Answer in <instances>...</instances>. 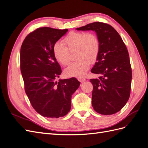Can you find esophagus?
Listing matches in <instances>:
<instances>
[{
    "label": "esophagus",
    "instance_id": "obj_1",
    "mask_svg": "<svg viewBox=\"0 0 148 148\" xmlns=\"http://www.w3.org/2000/svg\"><path fill=\"white\" fill-rule=\"evenodd\" d=\"M78 79L79 80V82H80L81 83L83 82L84 81H85V78H78Z\"/></svg>",
    "mask_w": 148,
    "mask_h": 148
}]
</instances>
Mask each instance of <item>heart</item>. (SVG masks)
<instances>
[{"label":"heart","instance_id":"1","mask_svg":"<svg viewBox=\"0 0 148 148\" xmlns=\"http://www.w3.org/2000/svg\"><path fill=\"white\" fill-rule=\"evenodd\" d=\"M62 43H55L53 47V55L58 63L66 66L70 62V53L75 52L77 61L64 71L66 77L82 78L89 69L90 63L97 60L99 51V42L93 33L71 32Z\"/></svg>","mask_w":148,"mask_h":148}]
</instances>
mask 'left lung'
Masks as SVG:
<instances>
[{
  "label": "left lung",
  "mask_w": 148,
  "mask_h": 148,
  "mask_svg": "<svg viewBox=\"0 0 148 148\" xmlns=\"http://www.w3.org/2000/svg\"><path fill=\"white\" fill-rule=\"evenodd\" d=\"M77 30L95 31L99 42L98 57L91 71L99 76L90 79L93 85V109L104 115L117 113L128 101L132 79L125 43L118 32L107 23L93 22Z\"/></svg>",
  "instance_id": "left-lung-1"
}]
</instances>
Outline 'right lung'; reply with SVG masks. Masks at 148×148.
<instances>
[{
	"label": "right lung",
	"instance_id": "add662e5",
	"mask_svg": "<svg viewBox=\"0 0 148 148\" xmlns=\"http://www.w3.org/2000/svg\"><path fill=\"white\" fill-rule=\"evenodd\" d=\"M68 29L41 27L28 35L21 49V70L32 106L44 117L58 118L71 109V96L80 82L75 78L59 79L61 67L53 47Z\"/></svg>",
	"mask_w": 148,
	"mask_h": 148
}]
</instances>
